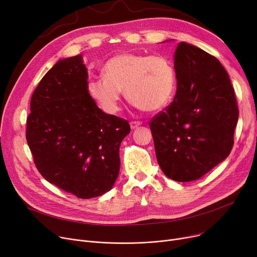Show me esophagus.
<instances>
[{
  "label": "esophagus",
  "instance_id": "esophagus-1",
  "mask_svg": "<svg viewBox=\"0 0 257 257\" xmlns=\"http://www.w3.org/2000/svg\"><path fill=\"white\" fill-rule=\"evenodd\" d=\"M131 127L133 128V130H135V128H137L138 126H140L141 125V122L140 121H131Z\"/></svg>",
  "mask_w": 257,
  "mask_h": 257
}]
</instances>
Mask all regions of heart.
I'll return each mask as SVG.
<instances>
[{
  "instance_id": "heart-1",
  "label": "heart",
  "mask_w": 257,
  "mask_h": 257,
  "mask_svg": "<svg viewBox=\"0 0 257 257\" xmlns=\"http://www.w3.org/2000/svg\"><path fill=\"white\" fill-rule=\"evenodd\" d=\"M101 77L89 80L87 90L108 114H116L122 91L138 108L157 112L167 107L176 92V72L173 62L156 54L122 53L108 60Z\"/></svg>"
}]
</instances>
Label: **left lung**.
Masks as SVG:
<instances>
[{
	"label": "left lung",
	"instance_id": "left-lung-1",
	"mask_svg": "<svg viewBox=\"0 0 257 257\" xmlns=\"http://www.w3.org/2000/svg\"><path fill=\"white\" fill-rule=\"evenodd\" d=\"M174 67L175 97L149 126L164 174L187 183L229 156L238 109L228 73L216 57L179 42Z\"/></svg>",
	"mask_w": 257,
	"mask_h": 257
}]
</instances>
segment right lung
Returning a JSON list of instances; mask_svg holds the SVG:
<instances>
[{
  "mask_svg": "<svg viewBox=\"0 0 257 257\" xmlns=\"http://www.w3.org/2000/svg\"><path fill=\"white\" fill-rule=\"evenodd\" d=\"M81 55L60 60L34 90L26 139L49 183L89 199L110 191L119 168V146L131 132L125 119L102 112L89 95Z\"/></svg>",
  "mask_w": 257,
  "mask_h": 257,
  "instance_id": "obj_1",
  "label": "right lung"
}]
</instances>
